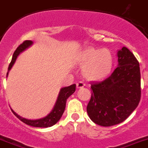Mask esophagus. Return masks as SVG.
<instances>
[{
	"instance_id": "esophagus-1",
	"label": "esophagus",
	"mask_w": 148,
	"mask_h": 148,
	"mask_svg": "<svg viewBox=\"0 0 148 148\" xmlns=\"http://www.w3.org/2000/svg\"><path fill=\"white\" fill-rule=\"evenodd\" d=\"M84 86H85V84L83 82H78L77 83V88H82V87H84Z\"/></svg>"
}]
</instances>
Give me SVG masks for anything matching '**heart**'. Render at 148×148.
<instances>
[{"instance_id": "obj_1", "label": "heart", "mask_w": 148, "mask_h": 148, "mask_svg": "<svg viewBox=\"0 0 148 148\" xmlns=\"http://www.w3.org/2000/svg\"><path fill=\"white\" fill-rule=\"evenodd\" d=\"M78 63L83 68L84 77L90 80H101L106 78L112 71L114 57L106 48H88L80 53Z\"/></svg>"}]
</instances>
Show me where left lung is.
<instances>
[{
	"label": "left lung",
	"mask_w": 148,
	"mask_h": 148,
	"mask_svg": "<svg viewBox=\"0 0 148 148\" xmlns=\"http://www.w3.org/2000/svg\"><path fill=\"white\" fill-rule=\"evenodd\" d=\"M119 66L100 82L91 83V98L87 106L90 119L103 127H110L127 119L141 97L140 64L126 47L118 51Z\"/></svg>",
	"instance_id": "8db88e82"
}]
</instances>
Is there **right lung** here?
<instances>
[{"label": "right lung", "mask_w": 148, "mask_h": 148, "mask_svg": "<svg viewBox=\"0 0 148 148\" xmlns=\"http://www.w3.org/2000/svg\"><path fill=\"white\" fill-rule=\"evenodd\" d=\"M32 40L24 41V42H23L22 44H21V45L16 48V50L14 51V54H13L12 59H11V63H10L9 66H8L6 77H8V71H9L10 70H11V69L12 68L13 65H14V63H15L18 56L19 55L21 52H23L24 50H26L27 48H29L30 45H32ZM75 84H71V85L69 86V87H65L61 88V90H60L59 95H58V98H57V100L56 102V104L55 106H54L53 108L51 110V112L50 113L48 116L44 117V118L36 120L27 119H24L23 118V117L18 116L16 113L14 112V110L11 108V111H12L13 114H14L18 119L21 120L22 122L25 123L27 125L32 126V127H42V128L52 127L54 124H56V123L59 121L60 119L61 118V116H62L63 114H64V110H65L66 100L69 98V96H71V95L75 92Z\"/></svg>", "instance_id": "obj_1"}]
</instances>
